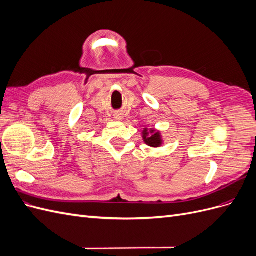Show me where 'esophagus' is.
I'll return each instance as SVG.
<instances>
[{"mask_svg":"<svg viewBox=\"0 0 256 256\" xmlns=\"http://www.w3.org/2000/svg\"><path fill=\"white\" fill-rule=\"evenodd\" d=\"M122 118H124V116H122V114H115L114 115V118L116 120H122Z\"/></svg>","mask_w":256,"mask_h":256,"instance_id":"34e87169","label":"esophagus"}]
</instances>
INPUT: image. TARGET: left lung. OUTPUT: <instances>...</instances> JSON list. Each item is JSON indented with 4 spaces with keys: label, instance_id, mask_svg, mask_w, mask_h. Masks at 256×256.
Listing matches in <instances>:
<instances>
[{
    "label": "left lung",
    "instance_id": "obj_1",
    "mask_svg": "<svg viewBox=\"0 0 256 256\" xmlns=\"http://www.w3.org/2000/svg\"><path fill=\"white\" fill-rule=\"evenodd\" d=\"M143 140L144 142L152 147H159L162 145V138L159 131H156L154 129L148 130L145 128L143 130Z\"/></svg>",
    "mask_w": 256,
    "mask_h": 256
}]
</instances>
